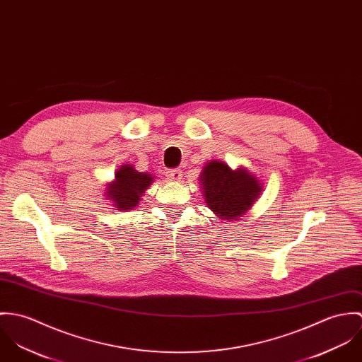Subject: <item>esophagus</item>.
<instances>
[{
    "instance_id": "obj_1",
    "label": "esophagus",
    "mask_w": 362,
    "mask_h": 362,
    "mask_svg": "<svg viewBox=\"0 0 362 362\" xmlns=\"http://www.w3.org/2000/svg\"><path fill=\"white\" fill-rule=\"evenodd\" d=\"M166 177L172 182H177L182 179V170L180 169H170V170H166Z\"/></svg>"
}]
</instances>
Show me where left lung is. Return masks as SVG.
I'll use <instances>...</instances> for the list:
<instances>
[{"label":"left lung","instance_id":"1","mask_svg":"<svg viewBox=\"0 0 362 362\" xmlns=\"http://www.w3.org/2000/svg\"><path fill=\"white\" fill-rule=\"evenodd\" d=\"M205 205L221 221H238L255 204L262 192L261 180L247 168L232 169L226 162L208 161L201 170Z\"/></svg>","mask_w":362,"mask_h":362}]
</instances>
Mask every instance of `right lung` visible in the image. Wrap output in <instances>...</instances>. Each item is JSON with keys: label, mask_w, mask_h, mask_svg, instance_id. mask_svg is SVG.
Wrapping results in <instances>:
<instances>
[{"label": "right lung", "mask_w": 362, "mask_h": 362, "mask_svg": "<svg viewBox=\"0 0 362 362\" xmlns=\"http://www.w3.org/2000/svg\"><path fill=\"white\" fill-rule=\"evenodd\" d=\"M154 182V176L148 172H139L130 163H124L115 172V179L108 182L105 189V200L111 202L112 209H134L143 197V193Z\"/></svg>", "instance_id": "right-lung-1"}]
</instances>
